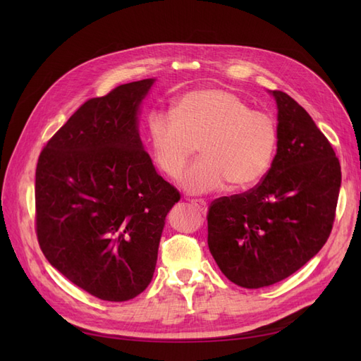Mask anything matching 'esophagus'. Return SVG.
Wrapping results in <instances>:
<instances>
[{
    "label": "esophagus",
    "instance_id": "1",
    "mask_svg": "<svg viewBox=\"0 0 361 361\" xmlns=\"http://www.w3.org/2000/svg\"><path fill=\"white\" fill-rule=\"evenodd\" d=\"M191 203H192L195 207H197V209H199L202 214H206V212H207V203H206L204 200H202V199H192Z\"/></svg>",
    "mask_w": 361,
    "mask_h": 361
}]
</instances>
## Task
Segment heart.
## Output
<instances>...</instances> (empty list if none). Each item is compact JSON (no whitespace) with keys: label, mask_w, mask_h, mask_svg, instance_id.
<instances>
[{"label":"heart","mask_w":361,"mask_h":361,"mask_svg":"<svg viewBox=\"0 0 361 361\" xmlns=\"http://www.w3.org/2000/svg\"><path fill=\"white\" fill-rule=\"evenodd\" d=\"M147 135L158 169L178 179L195 146L200 159L182 178L191 194L255 187L271 169L279 147V126L271 114L251 110L233 92L200 89L182 96L173 113H152Z\"/></svg>","instance_id":"obj_1"}]
</instances>
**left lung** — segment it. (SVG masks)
I'll use <instances>...</instances> for the list:
<instances>
[{"label": "left lung", "instance_id": "obj_1", "mask_svg": "<svg viewBox=\"0 0 361 361\" xmlns=\"http://www.w3.org/2000/svg\"><path fill=\"white\" fill-rule=\"evenodd\" d=\"M279 147L256 187L215 199L207 209V245L238 286L285 280L318 253L336 218L342 171L330 141L309 113L280 90Z\"/></svg>", "mask_w": 361, "mask_h": 361}]
</instances>
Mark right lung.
Segmentation results:
<instances>
[{
  "mask_svg": "<svg viewBox=\"0 0 361 361\" xmlns=\"http://www.w3.org/2000/svg\"><path fill=\"white\" fill-rule=\"evenodd\" d=\"M154 81L85 101L37 161L40 250L73 285L104 301H128L149 286L164 220L180 200L138 135V106Z\"/></svg>",
  "mask_w": 361,
  "mask_h": 361,
  "instance_id": "obj_1",
  "label": "right lung"
}]
</instances>
